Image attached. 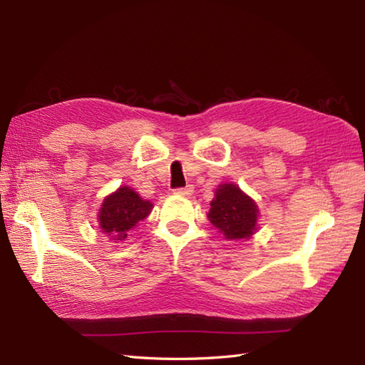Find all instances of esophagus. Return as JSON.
Instances as JSON below:
<instances>
[{"label": "esophagus", "mask_w": 365, "mask_h": 365, "mask_svg": "<svg viewBox=\"0 0 365 365\" xmlns=\"http://www.w3.org/2000/svg\"><path fill=\"white\" fill-rule=\"evenodd\" d=\"M192 191H195V188H192V185H187V187H183V188H177V190H175V195L191 196Z\"/></svg>", "instance_id": "obj_1"}]
</instances>
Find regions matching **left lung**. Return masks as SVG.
<instances>
[{"instance_id":"left-lung-1","label":"left lung","mask_w":365,"mask_h":365,"mask_svg":"<svg viewBox=\"0 0 365 365\" xmlns=\"http://www.w3.org/2000/svg\"><path fill=\"white\" fill-rule=\"evenodd\" d=\"M212 200L208 220L227 240L251 237L257 224V205L237 185H220Z\"/></svg>"}]
</instances>
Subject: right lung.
Masks as SVG:
<instances>
[{
    "instance_id": "right-lung-1",
    "label": "right lung",
    "mask_w": 365,
    "mask_h": 365,
    "mask_svg": "<svg viewBox=\"0 0 365 365\" xmlns=\"http://www.w3.org/2000/svg\"><path fill=\"white\" fill-rule=\"evenodd\" d=\"M152 204L143 200L138 192L128 187H120L108 196L100 208L98 222L100 229L113 242H122L139 221L149 216Z\"/></svg>"
}]
</instances>
